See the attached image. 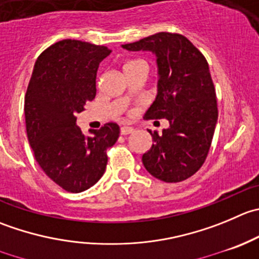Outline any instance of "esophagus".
I'll list each match as a JSON object with an SVG mask.
<instances>
[{
	"label": "esophagus",
	"mask_w": 259,
	"mask_h": 259,
	"mask_svg": "<svg viewBox=\"0 0 259 259\" xmlns=\"http://www.w3.org/2000/svg\"><path fill=\"white\" fill-rule=\"evenodd\" d=\"M133 132H134V129H133L132 126H121V129H120V133H121V135L132 134Z\"/></svg>",
	"instance_id": "1"
}]
</instances>
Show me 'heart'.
Returning <instances> with one entry per match:
<instances>
[{
	"label": "heart",
	"instance_id": "b5f03b06",
	"mask_svg": "<svg viewBox=\"0 0 259 259\" xmlns=\"http://www.w3.org/2000/svg\"><path fill=\"white\" fill-rule=\"evenodd\" d=\"M138 63H143V62H140V60H132V62H129V63H126V64H125V68H126V67H129V66H134V64H138Z\"/></svg>",
	"mask_w": 259,
	"mask_h": 259
}]
</instances>
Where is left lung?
Listing matches in <instances>:
<instances>
[{
    "instance_id": "1",
    "label": "left lung",
    "mask_w": 259,
    "mask_h": 259,
    "mask_svg": "<svg viewBox=\"0 0 259 259\" xmlns=\"http://www.w3.org/2000/svg\"><path fill=\"white\" fill-rule=\"evenodd\" d=\"M122 48L155 54L158 94L144 117L169 122L160 135L148 129L153 144L143 154V164L164 182L187 180L204 164L218 121L209 64L187 37L172 32H157Z\"/></svg>"
}]
</instances>
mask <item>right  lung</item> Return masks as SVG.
Wrapping results in <instances>:
<instances>
[{"label": "right lung", "instance_id": "1", "mask_svg": "<svg viewBox=\"0 0 259 259\" xmlns=\"http://www.w3.org/2000/svg\"><path fill=\"white\" fill-rule=\"evenodd\" d=\"M111 53L102 45L66 39L37 58L25 95L27 139L45 175L68 192L78 193L105 173L107 148L116 143L119 125L82 133L77 114L96 96L100 63Z\"/></svg>", "mask_w": 259, "mask_h": 259}]
</instances>
